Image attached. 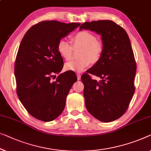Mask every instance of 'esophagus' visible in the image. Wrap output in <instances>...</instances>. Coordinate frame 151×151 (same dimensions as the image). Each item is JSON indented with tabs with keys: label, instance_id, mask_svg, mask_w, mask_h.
Returning a JSON list of instances; mask_svg holds the SVG:
<instances>
[{
	"label": "esophagus",
	"instance_id": "34e87169",
	"mask_svg": "<svg viewBox=\"0 0 151 151\" xmlns=\"http://www.w3.org/2000/svg\"><path fill=\"white\" fill-rule=\"evenodd\" d=\"M77 75V78H78V80H80L81 79V75L80 73H77L76 74Z\"/></svg>",
	"mask_w": 151,
	"mask_h": 151
}]
</instances>
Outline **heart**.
Returning a JSON list of instances; mask_svg holds the SVG:
<instances>
[{
    "label": "heart",
    "mask_w": 151,
    "mask_h": 151,
    "mask_svg": "<svg viewBox=\"0 0 151 151\" xmlns=\"http://www.w3.org/2000/svg\"><path fill=\"white\" fill-rule=\"evenodd\" d=\"M71 41L73 47L64 39H60L57 44L58 54L66 60L71 58L73 47H82L80 59L67 63L65 65V70L80 73L90 66L91 62L96 63L100 60L104 51L103 43L92 32L87 30L79 31L72 37Z\"/></svg>",
    "instance_id": "b5f03b06"
}]
</instances>
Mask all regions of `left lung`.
Segmentation results:
<instances>
[{"mask_svg":"<svg viewBox=\"0 0 151 151\" xmlns=\"http://www.w3.org/2000/svg\"><path fill=\"white\" fill-rule=\"evenodd\" d=\"M82 29L101 35L104 46L100 60L81 77L86 108L99 121L112 122L125 113L135 92L136 63L129 38L111 20L84 22ZM91 74L102 80H93Z\"/></svg>","mask_w":151,"mask_h":151,"instance_id":"left-lung-1","label":"left lung"}]
</instances>
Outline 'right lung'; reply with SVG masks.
I'll return each instance as SVG.
<instances>
[{"mask_svg":"<svg viewBox=\"0 0 151 151\" xmlns=\"http://www.w3.org/2000/svg\"><path fill=\"white\" fill-rule=\"evenodd\" d=\"M80 25L43 21L32 26L21 41L15 63L17 95L37 119L49 122L59 116L72 85L78 80L73 71H65L56 78L54 75L63 67L57 51L58 41Z\"/></svg>","mask_w":151,"mask_h":151,"instance_id":"obj_1","label":"right lung"}]
</instances>
